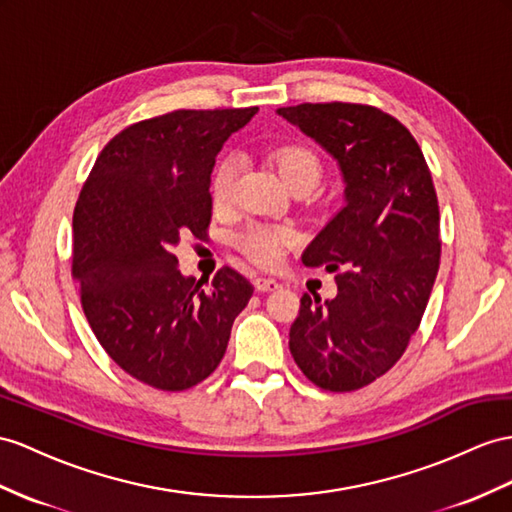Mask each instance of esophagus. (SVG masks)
<instances>
[{
	"instance_id": "1",
	"label": "esophagus",
	"mask_w": 512,
	"mask_h": 512,
	"mask_svg": "<svg viewBox=\"0 0 512 512\" xmlns=\"http://www.w3.org/2000/svg\"><path fill=\"white\" fill-rule=\"evenodd\" d=\"M253 285H255L257 292H274V290H279V287H281V283L277 279H270V277H257L253 281Z\"/></svg>"
}]
</instances>
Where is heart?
Wrapping results in <instances>:
<instances>
[{
	"instance_id": "obj_1",
	"label": "heart",
	"mask_w": 512,
	"mask_h": 512,
	"mask_svg": "<svg viewBox=\"0 0 512 512\" xmlns=\"http://www.w3.org/2000/svg\"><path fill=\"white\" fill-rule=\"evenodd\" d=\"M277 168L287 188H307L309 192L318 186L322 177L320 157L303 144H290L277 153ZM235 177H238V160L233 155L222 157L212 175V199L218 207L231 201ZM296 233L287 227L251 225L240 233V248L261 266H277L287 248L296 244Z\"/></svg>"
}]
</instances>
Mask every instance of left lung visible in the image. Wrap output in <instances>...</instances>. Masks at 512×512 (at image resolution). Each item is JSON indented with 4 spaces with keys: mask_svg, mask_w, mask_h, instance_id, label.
Wrapping results in <instances>:
<instances>
[{
    "mask_svg": "<svg viewBox=\"0 0 512 512\" xmlns=\"http://www.w3.org/2000/svg\"><path fill=\"white\" fill-rule=\"evenodd\" d=\"M277 114L337 162L344 207L305 248L337 296L300 298L290 329L313 385L355 391L393 368L422 322L439 270V205L424 153L400 121L357 103H303Z\"/></svg>",
    "mask_w": 512,
    "mask_h": 512,
    "instance_id": "8db88e82",
    "label": "left lung"
}]
</instances>
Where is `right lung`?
<instances>
[{"instance_id":"1","label":"right lung","mask_w":512,"mask_h":512,"mask_svg":"<svg viewBox=\"0 0 512 512\" xmlns=\"http://www.w3.org/2000/svg\"><path fill=\"white\" fill-rule=\"evenodd\" d=\"M259 108L177 110L116 134L73 214V277L90 329L112 361L144 385L183 391L225 357L253 285L222 268L212 285L173 255L212 218V170L231 134Z\"/></svg>"}]
</instances>
